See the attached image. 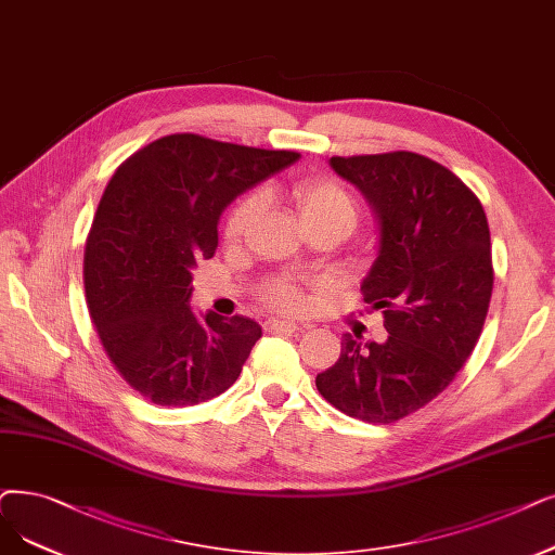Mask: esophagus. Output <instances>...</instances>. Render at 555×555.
Segmentation results:
<instances>
[{"label":"esophagus","instance_id":"34e87169","mask_svg":"<svg viewBox=\"0 0 555 555\" xmlns=\"http://www.w3.org/2000/svg\"><path fill=\"white\" fill-rule=\"evenodd\" d=\"M306 324H295V322H285V320H268L264 322V331H281V333H293L301 331Z\"/></svg>","mask_w":555,"mask_h":555}]
</instances>
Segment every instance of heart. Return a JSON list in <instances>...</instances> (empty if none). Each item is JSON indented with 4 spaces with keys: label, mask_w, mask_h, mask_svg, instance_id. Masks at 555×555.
I'll return each mask as SVG.
<instances>
[{
    "label": "heart",
    "mask_w": 555,
    "mask_h": 555,
    "mask_svg": "<svg viewBox=\"0 0 555 555\" xmlns=\"http://www.w3.org/2000/svg\"><path fill=\"white\" fill-rule=\"evenodd\" d=\"M293 204L299 212V220L304 227L308 224H337L343 227L347 233L353 229L358 220V204L351 192L337 181L331 179H310L299 181L291 190ZM262 210V197L260 192H249L243 199H240L227 218L224 237L229 243H240ZM260 299L270 308L293 312L299 310L304 304V297L299 287L285 276L272 279L264 283Z\"/></svg>",
    "instance_id": "b5f03b06"
}]
</instances>
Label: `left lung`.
I'll use <instances>...</instances> for the list:
<instances>
[{"label": "left lung", "instance_id": "1", "mask_svg": "<svg viewBox=\"0 0 555 555\" xmlns=\"http://www.w3.org/2000/svg\"><path fill=\"white\" fill-rule=\"evenodd\" d=\"M374 210L378 251L360 291L383 310L385 343L343 335L320 395L349 417L390 424L436 399L467 363L492 297L486 210L444 165L413 152L333 156Z\"/></svg>", "mask_w": 555, "mask_h": 555}]
</instances>
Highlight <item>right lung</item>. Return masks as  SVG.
<instances>
[{
  "mask_svg": "<svg viewBox=\"0 0 555 555\" xmlns=\"http://www.w3.org/2000/svg\"><path fill=\"white\" fill-rule=\"evenodd\" d=\"M299 160L175 133L117 167L86 243L83 283L94 328L115 370L158 405H195L243 372L258 322L190 308L192 270L218 249L224 208Z\"/></svg>",
  "mask_w": 555,
  "mask_h": 555,
  "instance_id": "right-lung-1",
  "label": "right lung"
}]
</instances>
